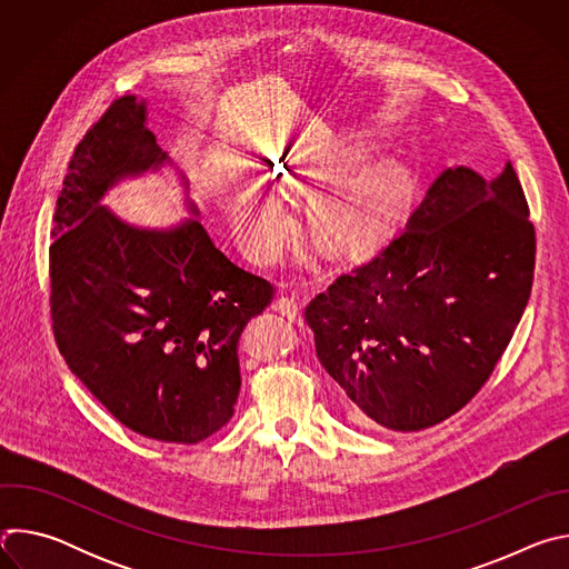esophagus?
<instances>
[{"label": "esophagus", "instance_id": "obj_1", "mask_svg": "<svg viewBox=\"0 0 569 569\" xmlns=\"http://www.w3.org/2000/svg\"><path fill=\"white\" fill-rule=\"evenodd\" d=\"M277 312H281L283 317H288L290 321H301V308H299V301L295 297H279L272 306Z\"/></svg>", "mask_w": 569, "mask_h": 569}]
</instances>
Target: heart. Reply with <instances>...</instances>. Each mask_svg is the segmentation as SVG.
<instances>
[{
	"mask_svg": "<svg viewBox=\"0 0 569 569\" xmlns=\"http://www.w3.org/2000/svg\"><path fill=\"white\" fill-rule=\"evenodd\" d=\"M362 161L356 150L312 159L290 169V180H340ZM410 176L398 161L380 159L356 178L333 184L310 204V229L329 252H360L378 242L410 200ZM229 222L238 246L257 263H274L292 233V218L279 191L246 182L233 191Z\"/></svg>",
	"mask_w": 569,
	"mask_h": 569,
	"instance_id": "1",
	"label": "heart"
}]
</instances>
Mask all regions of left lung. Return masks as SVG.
I'll return each instance as SVG.
<instances>
[{"label": "left lung", "mask_w": 569, "mask_h": 569, "mask_svg": "<svg viewBox=\"0 0 569 569\" xmlns=\"http://www.w3.org/2000/svg\"><path fill=\"white\" fill-rule=\"evenodd\" d=\"M518 176L439 173L405 231L306 308L353 421L417 432L459 412L502 358L533 281Z\"/></svg>", "instance_id": "1"}]
</instances>
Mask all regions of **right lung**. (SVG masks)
Masks as SVG:
<instances>
[{"mask_svg":"<svg viewBox=\"0 0 569 569\" xmlns=\"http://www.w3.org/2000/svg\"><path fill=\"white\" fill-rule=\"evenodd\" d=\"M176 170L189 219L141 228L104 198ZM51 319L71 373L137 435L198 443L233 415L236 345L272 286L211 242L189 180L157 146L148 99L117 101L76 146L53 216Z\"/></svg>","mask_w":569,"mask_h":569,"instance_id":"1","label":"right lung"}]
</instances>
